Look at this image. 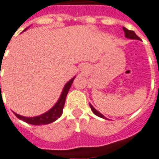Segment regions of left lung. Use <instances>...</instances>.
Listing matches in <instances>:
<instances>
[{
  "instance_id": "8db88e82",
  "label": "left lung",
  "mask_w": 159,
  "mask_h": 159,
  "mask_svg": "<svg viewBox=\"0 0 159 159\" xmlns=\"http://www.w3.org/2000/svg\"><path fill=\"white\" fill-rule=\"evenodd\" d=\"M123 30H124V32H125V37H126V38H128V39H137V40H139L140 39L139 37L136 35V34L134 33V31H133V30H128V29H126L125 27H123ZM90 109H91V111L94 112L97 116H98V117H100V118H103V119H106V117H105L103 114H101L99 112H98L96 109L92 107L91 105H90Z\"/></svg>"
}]
</instances>
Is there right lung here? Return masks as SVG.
I'll return each mask as SVG.
<instances>
[{
	"mask_svg": "<svg viewBox=\"0 0 159 159\" xmlns=\"http://www.w3.org/2000/svg\"><path fill=\"white\" fill-rule=\"evenodd\" d=\"M25 30H26V29ZM74 79L75 77H73L72 79L69 80V82L65 84L62 90V92H61V97H60L57 103L47 112L43 113L41 115L36 116V117H25V116L19 115L17 113H15V115L18 119L24 120L27 123L31 124V125H37V126L38 125H46V124L52 123L53 121H55L58 118L61 117V114H62L63 107H64V104H65V100H66V97H67V94L69 92V88L71 87V85L73 84Z\"/></svg>",
	"mask_w": 159,
	"mask_h": 159,
	"instance_id": "add662e5",
	"label": "right lung"
}]
</instances>
